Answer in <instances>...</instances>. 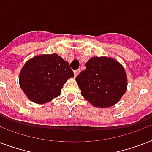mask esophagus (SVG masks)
Returning a JSON list of instances; mask_svg holds the SVG:
<instances>
[{"label":"esophagus","instance_id":"34e87169","mask_svg":"<svg viewBox=\"0 0 152 152\" xmlns=\"http://www.w3.org/2000/svg\"><path fill=\"white\" fill-rule=\"evenodd\" d=\"M80 72V69H77V70H75V71H74V76H75V77L78 76Z\"/></svg>","mask_w":152,"mask_h":152}]
</instances>
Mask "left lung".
<instances>
[{
    "mask_svg": "<svg viewBox=\"0 0 152 152\" xmlns=\"http://www.w3.org/2000/svg\"><path fill=\"white\" fill-rule=\"evenodd\" d=\"M76 80L82 96L101 108L115 105L127 90L125 69L116 60L107 57H91Z\"/></svg>",
    "mask_w": 152,
    "mask_h": 152,
    "instance_id": "1",
    "label": "left lung"
}]
</instances>
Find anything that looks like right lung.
Segmentation results:
<instances>
[{
  "label": "right lung",
  "mask_w": 152,
  "mask_h": 152,
  "mask_svg": "<svg viewBox=\"0 0 152 152\" xmlns=\"http://www.w3.org/2000/svg\"><path fill=\"white\" fill-rule=\"evenodd\" d=\"M74 76L68 61L56 53L34 57L21 69L19 82L27 98L35 103L51 101L61 93V88Z\"/></svg>",
  "instance_id": "1"
}]
</instances>
